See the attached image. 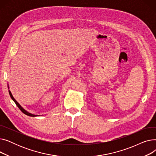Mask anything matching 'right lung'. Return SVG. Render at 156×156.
I'll return each mask as SVG.
<instances>
[{
	"label": "right lung",
	"instance_id": "1",
	"mask_svg": "<svg viewBox=\"0 0 156 156\" xmlns=\"http://www.w3.org/2000/svg\"><path fill=\"white\" fill-rule=\"evenodd\" d=\"M9 95H10V96H11V99L13 100V101L15 102V104H16V105L18 106V108L22 111V112H23L24 114H26V115H27V116H32V117H34V116H36L35 115H34V114H30V113H29V112H28L27 111H26L25 110H24L21 106L18 103V102L16 101L15 99H14V98L13 97V96L12 95V94H11V92L9 90Z\"/></svg>",
	"mask_w": 156,
	"mask_h": 156
}]
</instances>
